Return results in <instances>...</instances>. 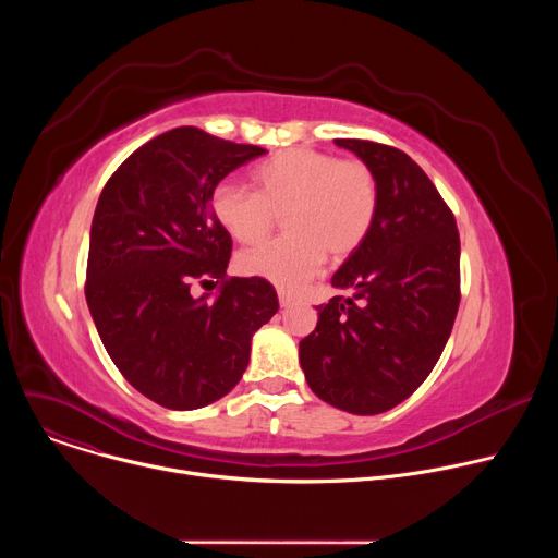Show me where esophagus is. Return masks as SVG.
I'll return each mask as SVG.
<instances>
[{
	"label": "esophagus",
	"mask_w": 558,
	"mask_h": 558,
	"mask_svg": "<svg viewBox=\"0 0 558 558\" xmlns=\"http://www.w3.org/2000/svg\"><path fill=\"white\" fill-rule=\"evenodd\" d=\"M278 300H280V306H291V304H295V295H291V293H284V291H280L278 293Z\"/></svg>",
	"instance_id": "esophagus-1"
}]
</instances>
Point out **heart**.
<instances>
[{
	"mask_svg": "<svg viewBox=\"0 0 558 558\" xmlns=\"http://www.w3.org/2000/svg\"><path fill=\"white\" fill-rule=\"evenodd\" d=\"M256 192L220 183L211 194L216 222L238 243H258L282 216L287 231L278 241L243 252L238 271L295 289L329 254L340 263L368 238L379 190L362 161H340L336 154L291 147L269 156L254 170Z\"/></svg>",
	"mask_w": 558,
	"mask_h": 558,
	"instance_id": "b5f03b06",
	"label": "heart"
}]
</instances>
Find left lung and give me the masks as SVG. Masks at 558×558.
Listing matches in <instances>:
<instances>
[{
	"label": "left lung",
	"mask_w": 558,
	"mask_h": 558,
	"mask_svg": "<svg viewBox=\"0 0 558 558\" xmlns=\"http://www.w3.org/2000/svg\"><path fill=\"white\" fill-rule=\"evenodd\" d=\"M366 163L379 190L364 245L333 274L351 291L317 306L300 342L311 390L353 415L402 404L437 364L459 308V231L413 158L390 145L336 138Z\"/></svg>",
	"instance_id": "8db88e82"
}]
</instances>
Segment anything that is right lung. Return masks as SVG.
<instances>
[{
    "mask_svg": "<svg viewBox=\"0 0 558 558\" xmlns=\"http://www.w3.org/2000/svg\"><path fill=\"white\" fill-rule=\"evenodd\" d=\"M198 128L163 132L132 151L106 183L90 229L86 300L121 375L172 411L203 409L241 381L254 333L278 311L267 280L227 278L231 238L211 194L263 156ZM194 279L221 282L194 299Z\"/></svg>",
    "mask_w": 558,
    "mask_h": 558,
    "instance_id": "obj_1",
    "label": "right lung"
}]
</instances>
